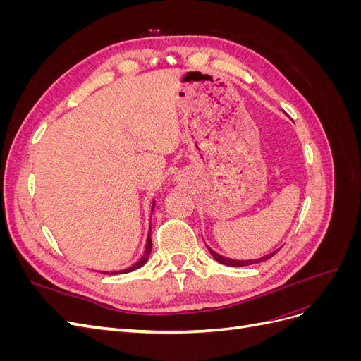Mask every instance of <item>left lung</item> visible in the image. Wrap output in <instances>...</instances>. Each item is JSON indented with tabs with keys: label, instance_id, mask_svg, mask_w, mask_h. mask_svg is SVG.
<instances>
[{
	"label": "left lung",
	"instance_id": "1",
	"mask_svg": "<svg viewBox=\"0 0 361 361\" xmlns=\"http://www.w3.org/2000/svg\"><path fill=\"white\" fill-rule=\"evenodd\" d=\"M207 247V245H206ZM207 250H209V253L212 255V257L216 260V262H220V264H223V265H227V267H247V265H253V264H259V262H264V260H268V259H271L272 256H274L277 251L280 250H276V251H272V253H269V255H267V256H264V257H260V259H253V260H235V259H228V257H224V256H221V255H218V253H215L214 250H211L209 247H207Z\"/></svg>",
	"mask_w": 361,
	"mask_h": 361
}]
</instances>
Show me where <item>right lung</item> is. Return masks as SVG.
Listing matches in <instances>:
<instances>
[{
	"mask_svg": "<svg viewBox=\"0 0 361 361\" xmlns=\"http://www.w3.org/2000/svg\"><path fill=\"white\" fill-rule=\"evenodd\" d=\"M154 207H155V202H154V204H152V209H154ZM150 231H152V228H150ZM150 251H152V238H150V232H149L145 253H143V256H141V259H140L138 262H135V264H134L133 267H130V268L123 269V271H116V272H111V274H120V272H130V271H134V269H138L140 267H143V265L146 264V262H147L149 256H150ZM104 274H105V272H104Z\"/></svg>",
	"mask_w": 361,
	"mask_h": 361,
	"instance_id": "add662e5",
	"label": "right lung"
}]
</instances>
